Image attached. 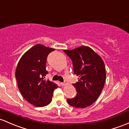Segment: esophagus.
Listing matches in <instances>:
<instances>
[{
	"label": "esophagus",
	"mask_w": 129,
	"mask_h": 129,
	"mask_svg": "<svg viewBox=\"0 0 129 129\" xmlns=\"http://www.w3.org/2000/svg\"><path fill=\"white\" fill-rule=\"evenodd\" d=\"M67 84H68V83H67V82L66 81H65V82H63V83H60V84H61L62 86H67Z\"/></svg>",
	"instance_id": "esophagus-1"
}]
</instances>
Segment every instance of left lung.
<instances>
[{
	"instance_id": "1",
	"label": "left lung",
	"mask_w": 129,
	"mask_h": 129,
	"mask_svg": "<svg viewBox=\"0 0 129 129\" xmlns=\"http://www.w3.org/2000/svg\"><path fill=\"white\" fill-rule=\"evenodd\" d=\"M63 51L71 59L74 73L79 77L78 81L73 84L77 92L76 97L68 99L67 103L76 108H86L98 99L104 88L106 79L104 62L88 46Z\"/></svg>"
}]
</instances>
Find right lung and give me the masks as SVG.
Segmentation results:
<instances>
[{"label": "right lung", "instance_id": "1", "mask_svg": "<svg viewBox=\"0 0 129 129\" xmlns=\"http://www.w3.org/2000/svg\"><path fill=\"white\" fill-rule=\"evenodd\" d=\"M55 49L38 44L24 54L18 62L15 76L18 89L28 102L37 107L51 103L53 91L58 86L45 76L46 59Z\"/></svg>", "mask_w": 129, "mask_h": 129}]
</instances>
